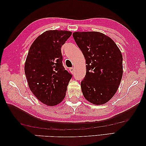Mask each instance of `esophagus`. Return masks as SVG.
Segmentation results:
<instances>
[{"instance_id":"34e87169","label":"esophagus","mask_w":146,"mask_h":146,"mask_svg":"<svg viewBox=\"0 0 146 146\" xmlns=\"http://www.w3.org/2000/svg\"><path fill=\"white\" fill-rule=\"evenodd\" d=\"M74 70H75V69H74V67L70 68V72H71V73H72V74H73L74 72Z\"/></svg>"}]
</instances>
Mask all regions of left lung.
I'll return each instance as SVG.
<instances>
[{"label": "left lung", "mask_w": 146, "mask_h": 146, "mask_svg": "<svg viewBox=\"0 0 146 146\" xmlns=\"http://www.w3.org/2000/svg\"><path fill=\"white\" fill-rule=\"evenodd\" d=\"M73 37L87 64L81 82L83 96L94 105L106 104L116 94L122 78L120 50L111 37L99 32H76Z\"/></svg>", "instance_id": "1"}]
</instances>
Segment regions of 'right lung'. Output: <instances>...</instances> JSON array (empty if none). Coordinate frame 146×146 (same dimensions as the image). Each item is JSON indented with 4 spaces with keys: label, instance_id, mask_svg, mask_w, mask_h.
Masks as SVG:
<instances>
[{
    "label": "right lung",
    "instance_id": "obj_1",
    "mask_svg": "<svg viewBox=\"0 0 146 146\" xmlns=\"http://www.w3.org/2000/svg\"><path fill=\"white\" fill-rule=\"evenodd\" d=\"M66 30H47L31 45L25 64L28 86L42 104L55 106L65 97L72 75L63 66L61 48L71 36Z\"/></svg>",
    "mask_w": 146,
    "mask_h": 146
}]
</instances>
